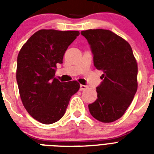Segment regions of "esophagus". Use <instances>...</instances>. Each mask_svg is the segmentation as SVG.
<instances>
[{
  "instance_id": "1",
  "label": "esophagus",
  "mask_w": 154,
  "mask_h": 154,
  "mask_svg": "<svg viewBox=\"0 0 154 154\" xmlns=\"http://www.w3.org/2000/svg\"><path fill=\"white\" fill-rule=\"evenodd\" d=\"M88 88L87 85H80V90H85Z\"/></svg>"
}]
</instances>
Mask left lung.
Here are the masks:
<instances>
[{
    "mask_svg": "<svg viewBox=\"0 0 154 154\" xmlns=\"http://www.w3.org/2000/svg\"><path fill=\"white\" fill-rule=\"evenodd\" d=\"M94 56V65L103 74L97 87V98L89 112L99 122L109 123L122 117L137 89V65L131 46L106 29L82 31Z\"/></svg>",
    "mask_w": 154,
    "mask_h": 154,
    "instance_id": "1",
    "label": "left lung"
}]
</instances>
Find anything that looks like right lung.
<instances>
[{
    "mask_svg": "<svg viewBox=\"0 0 154 154\" xmlns=\"http://www.w3.org/2000/svg\"><path fill=\"white\" fill-rule=\"evenodd\" d=\"M78 31L41 29L22 46L17 57V82L27 112L42 124L57 122L64 116L70 97L78 91L76 81L60 82L54 77L66 49Z\"/></svg>",
    "mask_w": 154,
    "mask_h": 154,
    "instance_id": "add662e5",
    "label": "right lung"
}]
</instances>
